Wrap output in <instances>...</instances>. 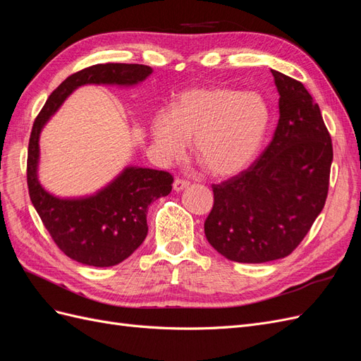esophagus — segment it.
I'll return each mask as SVG.
<instances>
[{
	"label": "esophagus",
	"instance_id": "obj_1",
	"mask_svg": "<svg viewBox=\"0 0 361 361\" xmlns=\"http://www.w3.org/2000/svg\"><path fill=\"white\" fill-rule=\"evenodd\" d=\"M190 185V182L188 180H185V179H174V182H173V188H174V191H182V190H185Z\"/></svg>",
	"mask_w": 361,
	"mask_h": 361
}]
</instances>
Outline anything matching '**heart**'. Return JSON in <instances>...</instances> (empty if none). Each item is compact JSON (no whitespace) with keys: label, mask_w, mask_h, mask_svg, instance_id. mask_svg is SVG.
<instances>
[{"label":"heart","mask_w":361,"mask_h":361,"mask_svg":"<svg viewBox=\"0 0 361 361\" xmlns=\"http://www.w3.org/2000/svg\"><path fill=\"white\" fill-rule=\"evenodd\" d=\"M269 122L264 97L224 87L183 92L173 110L152 120L154 147L164 161L179 158L192 138L194 155L214 176L243 170L255 157Z\"/></svg>","instance_id":"b5f03b06"}]
</instances>
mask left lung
<instances>
[{"instance_id":"1","label":"left lung","mask_w":361,"mask_h":361,"mask_svg":"<svg viewBox=\"0 0 361 361\" xmlns=\"http://www.w3.org/2000/svg\"><path fill=\"white\" fill-rule=\"evenodd\" d=\"M271 72L280 94L274 137L247 170L212 185L204 221L209 244L241 264L289 256L329 194L333 145L319 106L300 81Z\"/></svg>"}]
</instances>
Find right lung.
I'll list each match as a JSON object with an SVG mask.
<instances>
[{
  "mask_svg": "<svg viewBox=\"0 0 361 361\" xmlns=\"http://www.w3.org/2000/svg\"><path fill=\"white\" fill-rule=\"evenodd\" d=\"M152 69L145 64L104 63L68 76L43 105L32 123L27 183L32 206L54 243L68 257L90 267H114L143 244L147 235L149 204L169 195L173 176L169 171L128 167L106 188L85 199H59L42 188L37 179L39 135L64 99L84 84L134 85Z\"/></svg>",
  "mask_w": 361,
  "mask_h": 361,
  "instance_id": "obj_1",
  "label": "right lung"
}]
</instances>
